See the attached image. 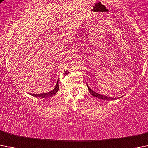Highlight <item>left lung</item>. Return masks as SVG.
Segmentation results:
<instances>
[{
    "instance_id": "8db88e82",
    "label": "left lung",
    "mask_w": 148,
    "mask_h": 148,
    "mask_svg": "<svg viewBox=\"0 0 148 148\" xmlns=\"http://www.w3.org/2000/svg\"><path fill=\"white\" fill-rule=\"evenodd\" d=\"M87 86H88V91L90 92V94L92 95V96H94V97H96V98H98V99H103V100H114V99H116V98L108 97V96H103V95L98 94V93L95 92V91H93V90H91V88L88 87V84H87Z\"/></svg>"
}]
</instances>
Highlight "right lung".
<instances>
[{"label": "right lung", "mask_w": 148, "mask_h": 148, "mask_svg": "<svg viewBox=\"0 0 148 148\" xmlns=\"http://www.w3.org/2000/svg\"><path fill=\"white\" fill-rule=\"evenodd\" d=\"M59 91V84L58 81H57V83L56 84L55 87L54 88V89L52 91H49L47 93H45V94H30L31 96H35V97H39V98H48L51 97V96H54V94H56L57 93V91Z\"/></svg>", "instance_id": "add662e5"}]
</instances>
